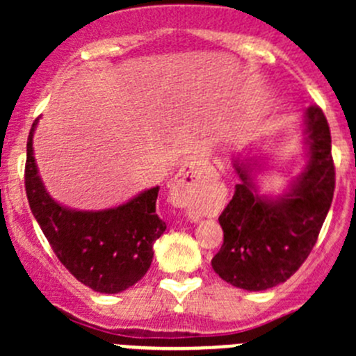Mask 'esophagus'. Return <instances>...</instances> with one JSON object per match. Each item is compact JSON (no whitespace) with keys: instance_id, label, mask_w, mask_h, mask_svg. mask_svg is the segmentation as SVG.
Instances as JSON below:
<instances>
[{"instance_id":"esophagus-1","label":"esophagus","mask_w":356,"mask_h":356,"mask_svg":"<svg viewBox=\"0 0 356 356\" xmlns=\"http://www.w3.org/2000/svg\"><path fill=\"white\" fill-rule=\"evenodd\" d=\"M203 177V168H201L200 161H188L184 167L179 170L177 177L174 181V198L181 207H189L193 198V191L196 189V186L201 182Z\"/></svg>"}]
</instances>
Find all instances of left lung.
<instances>
[{
  "label": "left lung",
  "mask_w": 356,
  "mask_h": 356,
  "mask_svg": "<svg viewBox=\"0 0 356 356\" xmlns=\"http://www.w3.org/2000/svg\"><path fill=\"white\" fill-rule=\"evenodd\" d=\"M305 145L307 167L279 196L258 195L257 163L234 160L241 182L218 217L224 245L211 260L229 284L246 291L274 288L303 265L317 243L336 186L331 131L317 105L305 111Z\"/></svg>",
  "instance_id": "left-lung-1"
}]
</instances>
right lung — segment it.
Masks as SVG:
<instances>
[{
    "mask_svg": "<svg viewBox=\"0 0 356 356\" xmlns=\"http://www.w3.org/2000/svg\"><path fill=\"white\" fill-rule=\"evenodd\" d=\"M38 120L27 139L25 191L29 207L58 260L77 281L96 293L115 294L134 286L148 272L153 243L167 225L156 215V188L108 210H72L46 191L34 160Z\"/></svg>",
    "mask_w": 356,
    "mask_h": 356,
    "instance_id": "1",
    "label": "right lung"
}]
</instances>
